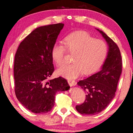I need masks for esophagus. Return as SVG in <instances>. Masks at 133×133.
Masks as SVG:
<instances>
[{
  "instance_id": "obj_1",
  "label": "esophagus",
  "mask_w": 133,
  "mask_h": 133,
  "mask_svg": "<svg viewBox=\"0 0 133 133\" xmlns=\"http://www.w3.org/2000/svg\"><path fill=\"white\" fill-rule=\"evenodd\" d=\"M68 82L70 87L75 86V85H76V82L74 81H72V80H68Z\"/></svg>"
}]
</instances>
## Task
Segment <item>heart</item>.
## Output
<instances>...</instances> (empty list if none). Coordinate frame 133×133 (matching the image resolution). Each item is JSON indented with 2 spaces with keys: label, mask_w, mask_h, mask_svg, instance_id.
Returning a JSON list of instances; mask_svg holds the SVG:
<instances>
[{
  "label": "heart",
  "mask_w": 133,
  "mask_h": 133,
  "mask_svg": "<svg viewBox=\"0 0 133 133\" xmlns=\"http://www.w3.org/2000/svg\"><path fill=\"white\" fill-rule=\"evenodd\" d=\"M63 43L54 44L51 57L59 66L65 63L67 51L74 54L72 57L73 63L64 65L57 70L59 75L70 80L79 77L82 73L85 75L94 74L103 65L108 53L107 45L103 40L95 39L85 31L70 34L63 39Z\"/></svg>",
  "instance_id": "heart-1"
}]
</instances>
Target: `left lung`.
<instances>
[{
  "label": "left lung",
  "instance_id": "8db88e82",
  "mask_svg": "<svg viewBox=\"0 0 133 133\" xmlns=\"http://www.w3.org/2000/svg\"><path fill=\"white\" fill-rule=\"evenodd\" d=\"M97 30L108 43V52L101 71L77 82L87 94L84 102L76 105V109L84 115H95L107 108L115 96L122 72V61L119 47L102 31Z\"/></svg>",
  "mask_w": 133,
  "mask_h": 133
}]
</instances>
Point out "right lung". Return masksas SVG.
<instances>
[{"label": "right lung", "instance_id": "right-lung-1", "mask_svg": "<svg viewBox=\"0 0 133 133\" xmlns=\"http://www.w3.org/2000/svg\"><path fill=\"white\" fill-rule=\"evenodd\" d=\"M63 26L59 23L35 29L20 43L15 54L16 96L23 107L34 113L50 111L56 92L70 88L62 77L48 80L54 71L51 49Z\"/></svg>", "mask_w": 133, "mask_h": 133}]
</instances>
